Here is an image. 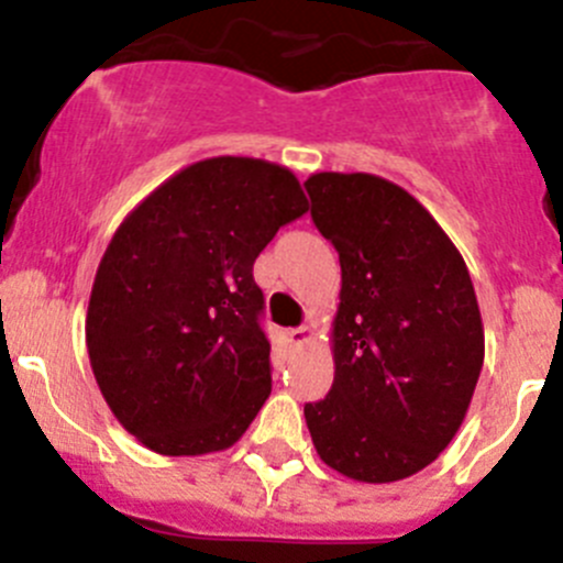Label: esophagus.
<instances>
[{"mask_svg": "<svg viewBox=\"0 0 563 563\" xmlns=\"http://www.w3.org/2000/svg\"><path fill=\"white\" fill-rule=\"evenodd\" d=\"M313 338L310 327H297V330H286V343L288 346H305V343Z\"/></svg>", "mask_w": 563, "mask_h": 563, "instance_id": "1", "label": "esophagus"}]
</instances>
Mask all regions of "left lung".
Wrapping results in <instances>:
<instances>
[{"mask_svg": "<svg viewBox=\"0 0 563 563\" xmlns=\"http://www.w3.org/2000/svg\"><path fill=\"white\" fill-rule=\"evenodd\" d=\"M310 217L341 261L335 379L305 404L324 465L390 484L432 465L460 432L484 365L471 272L407 189L371 173H313Z\"/></svg>", "mask_w": 563, "mask_h": 563, "instance_id": "left-lung-1", "label": "left lung"}]
</instances>
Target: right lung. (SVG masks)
Returning a JSON list of instances; mask_svg holds the SVG:
<instances>
[{
    "label": "right lung",
    "mask_w": 563,
    "mask_h": 563,
    "mask_svg": "<svg viewBox=\"0 0 563 563\" xmlns=\"http://www.w3.org/2000/svg\"><path fill=\"white\" fill-rule=\"evenodd\" d=\"M305 211L288 167L211 156L120 222L92 280L85 338L103 401L145 449L214 454L247 432L272 393L253 264Z\"/></svg>",
    "instance_id": "1"
}]
</instances>
